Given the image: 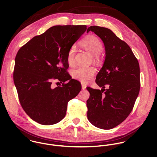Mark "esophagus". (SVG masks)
Returning a JSON list of instances; mask_svg holds the SVG:
<instances>
[{"mask_svg":"<svg viewBox=\"0 0 157 157\" xmlns=\"http://www.w3.org/2000/svg\"><path fill=\"white\" fill-rule=\"evenodd\" d=\"M81 86H82V89H83V90L86 88V86L84 83H82V84H81Z\"/></svg>","mask_w":157,"mask_h":157,"instance_id":"34e87169","label":"esophagus"}]
</instances>
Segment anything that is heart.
Here are the masks:
<instances>
[{
	"label": "heart",
	"mask_w": 157,
	"mask_h": 157,
	"mask_svg": "<svg viewBox=\"0 0 157 157\" xmlns=\"http://www.w3.org/2000/svg\"><path fill=\"white\" fill-rule=\"evenodd\" d=\"M81 45L89 53L93 55L95 59H99L101 57L100 50L102 48V43L96 36L89 35L81 41ZM76 48L72 47L67 54V62L69 65H73L75 63ZM96 69L94 66H81L75 69L72 71L73 77L82 82H87L94 76Z\"/></svg>",
	"instance_id": "obj_1"
}]
</instances>
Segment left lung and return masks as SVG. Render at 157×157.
<instances>
[{
    "label": "left lung",
    "mask_w": 157,
    "mask_h": 157,
    "mask_svg": "<svg viewBox=\"0 0 157 157\" xmlns=\"http://www.w3.org/2000/svg\"><path fill=\"white\" fill-rule=\"evenodd\" d=\"M89 31L104 42L105 58L96 79L102 89L86 87L90 93L87 119L96 127L111 129L125 120L133 108L140 87L139 63L128 44L110 29L91 26Z\"/></svg>",
    "instance_id": "8db88e82"
}]
</instances>
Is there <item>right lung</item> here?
Returning <instances> with one entry per match:
<instances>
[{
    "mask_svg": "<svg viewBox=\"0 0 157 157\" xmlns=\"http://www.w3.org/2000/svg\"><path fill=\"white\" fill-rule=\"evenodd\" d=\"M86 29V25L53 26L18 51L13 81L21 106L34 121L42 125L60 122L69 101L80 92L79 81L67 73L66 57ZM54 79L63 82L62 85L52 88Z\"/></svg>",
    "mask_w": 157,
    "mask_h": 157,
    "instance_id": "add662e5",
    "label": "right lung"
}]
</instances>
